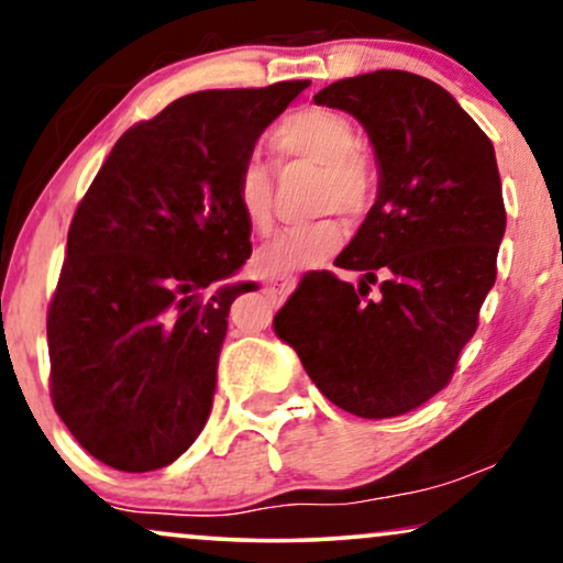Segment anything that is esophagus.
<instances>
[{"label": "esophagus", "mask_w": 563, "mask_h": 563, "mask_svg": "<svg viewBox=\"0 0 563 563\" xmlns=\"http://www.w3.org/2000/svg\"><path fill=\"white\" fill-rule=\"evenodd\" d=\"M290 288H294V280H290L288 275H269L265 286H262V290H265L273 301H283V298L290 294Z\"/></svg>", "instance_id": "obj_1"}]
</instances>
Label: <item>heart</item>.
I'll use <instances>...</instances> for the list:
<instances>
[{
    "instance_id": "heart-1",
    "label": "heart",
    "mask_w": 563,
    "mask_h": 563,
    "mask_svg": "<svg viewBox=\"0 0 563 563\" xmlns=\"http://www.w3.org/2000/svg\"><path fill=\"white\" fill-rule=\"evenodd\" d=\"M269 152L280 164L319 169L317 208L360 216L371 208L373 175L360 154L355 125L329 108H301L286 115L269 133ZM234 203L254 234H267L275 221V175L267 164L246 162L236 172ZM344 227L336 216H324L294 227L260 252L273 273L317 265L340 250Z\"/></svg>"
}]
</instances>
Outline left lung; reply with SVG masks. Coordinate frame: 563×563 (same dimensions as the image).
Wrapping results in <instances>:
<instances>
[{
    "mask_svg": "<svg viewBox=\"0 0 563 563\" xmlns=\"http://www.w3.org/2000/svg\"><path fill=\"white\" fill-rule=\"evenodd\" d=\"M313 102L365 125L378 200L334 260L363 273L360 286L329 269L309 273L277 311L275 334L340 409L363 419L407 415L451 384L497 280L507 223L497 156L451 92L419 74H360Z\"/></svg>",
    "mask_w": 563,
    "mask_h": 563,
    "instance_id": "left-lung-1",
    "label": "left lung"
}]
</instances>
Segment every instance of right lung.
<instances>
[{"label": "right lung", "instance_id": "right-lung-1", "mask_svg": "<svg viewBox=\"0 0 563 563\" xmlns=\"http://www.w3.org/2000/svg\"><path fill=\"white\" fill-rule=\"evenodd\" d=\"M311 81L206 89L131 125L74 213L48 306L51 401L104 466L177 461L208 422L229 309L252 283L234 179Z\"/></svg>", "mask_w": 563, "mask_h": 563}]
</instances>
